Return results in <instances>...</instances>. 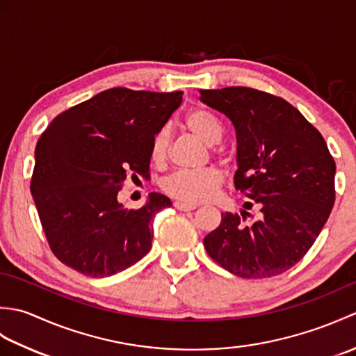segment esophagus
Returning a JSON list of instances; mask_svg holds the SVG:
<instances>
[{
    "instance_id": "1",
    "label": "esophagus",
    "mask_w": 356,
    "mask_h": 356,
    "mask_svg": "<svg viewBox=\"0 0 356 356\" xmlns=\"http://www.w3.org/2000/svg\"><path fill=\"white\" fill-rule=\"evenodd\" d=\"M174 208L179 211H193L195 209V205H191V203H185V202H174Z\"/></svg>"
}]
</instances>
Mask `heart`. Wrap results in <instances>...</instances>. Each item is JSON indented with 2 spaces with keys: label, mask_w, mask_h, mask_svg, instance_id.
Masks as SVG:
<instances>
[{
  "label": "heart",
  "mask_w": 356,
  "mask_h": 356,
  "mask_svg": "<svg viewBox=\"0 0 356 356\" xmlns=\"http://www.w3.org/2000/svg\"><path fill=\"white\" fill-rule=\"evenodd\" d=\"M185 127L194 138L208 147L217 145L222 140L223 128L213 113L207 108H194L186 113ZM168 148V133L159 131L151 143V156L154 161H162ZM223 176L214 168L200 171H177L165 180L163 190L172 197L188 203H203L214 199L220 190Z\"/></svg>",
  "instance_id": "obj_1"
}]
</instances>
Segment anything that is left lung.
Here are the masks:
<instances>
[{
    "label": "left lung",
    "instance_id": "8db88e82",
    "mask_svg": "<svg viewBox=\"0 0 356 356\" xmlns=\"http://www.w3.org/2000/svg\"><path fill=\"white\" fill-rule=\"evenodd\" d=\"M200 101L234 125V184L249 199L243 208L260 211L252 225L222 213L220 225L203 238L207 252L241 278L283 274L303 259L327 222L335 202L334 157L320 131L282 97L228 87L200 90Z\"/></svg>",
    "mask_w": 356,
    "mask_h": 356
}]
</instances>
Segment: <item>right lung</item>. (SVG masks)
Segmentation results:
<instances>
[{
  "instance_id": "add662e5",
  "label": "right lung",
  "mask_w": 356,
  "mask_h": 356,
  "mask_svg": "<svg viewBox=\"0 0 356 356\" xmlns=\"http://www.w3.org/2000/svg\"><path fill=\"white\" fill-rule=\"evenodd\" d=\"M182 95L110 88L41 134L30 191L53 254L69 268L110 277L149 252L151 222L171 200L151 193L142 208L128 209L118 193L131 172H148L151 143Z\"/></svg>"
}]
</instances>
